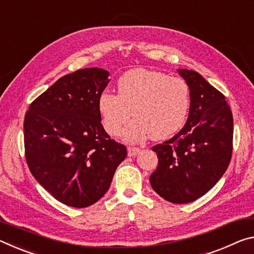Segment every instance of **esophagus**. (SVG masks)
<instances>
[{"mask_svg": "<svg viewBox=\"0 0 254 254\" xmlns=\"http://www.w3.org/2000/svg\"><path fill=\"white\" fill-rule=\"evenodd\" d=\"M140 152V149L136 147H128L127 148V155L130 157H135Z\"/></svg>", "mask_w": 254, "mask_h": 254, "instance_id": "34e87169", "label": "esophagus"}]
</instances>
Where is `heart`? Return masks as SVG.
Here are the masks:
<instances>
[{"mask_svg": "<svg viewBox=\"0 0 254 254\" xmlns=\"http://www.w3.org/2000/svg\"><path fill=\"white\" fill-rule=\"evenodd\" d=\"M190 107V89L178 76L159 71L133 69L121 75L118 94L104 90L98 97V111L108 134L118 136L124 131L130 142L151 135L164 140L175 134L184 126Z\"/></svg>", "mask_w": 254, "mask_h": 254, "instance_id": "1", "label": "heart"}]
</instances>
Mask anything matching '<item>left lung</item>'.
<instances>
[{
	"label": "left lung",
	"instance_id": "obj_1",
	"mask_svg": "<svg viewBox=\"0 0 254 254\" xmlns=\"http://www.w3.org/2000/svg\"><path fill=\"white\" fill-rule=\"evenodd\" d=\"M190 89L182 130L156 144L158 166L150 175L155 192L173 203H188L210 190L226 172L233 151V115L225 96L202 75L179 70Z\"/></svg>",
	"mask_w": 254,
	"mask_h": 254
}]
</instances>
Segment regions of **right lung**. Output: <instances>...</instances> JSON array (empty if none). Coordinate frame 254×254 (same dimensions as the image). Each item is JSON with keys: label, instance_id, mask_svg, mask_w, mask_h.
Here are the masks:
<instances>
[{"label": "right lung", "instance_id": "add662e5", "mask_svg": "<svg viewBox=\"0 0 254 254\" xmlns=\"http://www.w3.org/2000/svg\"><path fill=\"white\" fill-rule=\"evenodd\" d=\"M110 73L88 67L60 78L30 104L23 122L28 167L66 206L86 208L102 198L127 147L106 133L98 97Z\"/></svg>", "mask_w": 254, "mask_h": 254}]
</instances>
